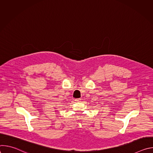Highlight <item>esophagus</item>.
Returning a JSON list of instances; mask_svg holds the SVG:
<instances>
[{
    "label": "esophagus",
    "instance_id": "34e87169",
    "mask_svg": "<svg viewBox=\"0 0 153 153\" xmlns=\"http://www.w3.org/2000/svg\"><path fill=\"white\" fill-rule=\"evenodd\" d=\"M74 100L76 102H80L81 101V99H76Z\"/></svg>",
    "mask_w": 153,
    "mask_h": 153
}]
</instances>
